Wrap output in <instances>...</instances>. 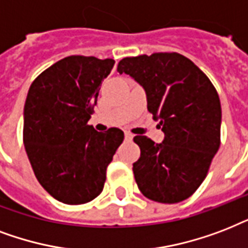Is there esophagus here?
Masks as SVG:
<instances>
[{
  "instance_id": "obj_1",
  "label": "esophagus",
  "mask_w": 248,
  "mask_h": 248,
  "mask_svg": "<svg viewBox=\"0 0 248 248\" xmlns=\"http://www.w3.org/2000/svg\"><path fill=\"white\" fill-rule=\"evenodd\" d=\"M125 140L126 141H132V140H133V134L130 133V132H125Z\"/></svg>"
}]
</instances>
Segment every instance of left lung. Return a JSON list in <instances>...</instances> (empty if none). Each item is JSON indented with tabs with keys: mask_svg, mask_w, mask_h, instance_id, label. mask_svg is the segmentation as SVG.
<instances>
[{
	"mask_svg": "<svg viewBox=\"0 0 248 248\" xmlns=\"http://www.w3.org/2000/svg\"><path fill=\"white\" fill-rule=\"evenodd\" d=\"M118 72L129 75L145 89L147 110L164 133L162 143L146 136L133 138L141 149L133 163L138 189L159 203L185 201L206 178L220 147L217 92L202 71L178 53L124 58Z\"/></svg>",
	"mask_w": 248,
	"mask_h": 248,
	"instance_id": "left-lung-1",
	"label": "left lung"
}]
</instances>
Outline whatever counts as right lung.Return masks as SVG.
<instances>
[{"instance_id": "obj_1", "label": "right lung", "mask_w": 248, "mask_h": 248, "mask_svg": "<svg viewBox=\"0 0 248 248\" xmlns=\"http://www.w3.org/2000/svg\"><path fill=\"white\" fill-rule=\"evenodd\" d=\"M114 59L71 55L40 74L24 105L23 142L34 176L66 204H84L102 193L106 170L122 145L119 128L88 125Z\"/></svg>"}]
</instances>
